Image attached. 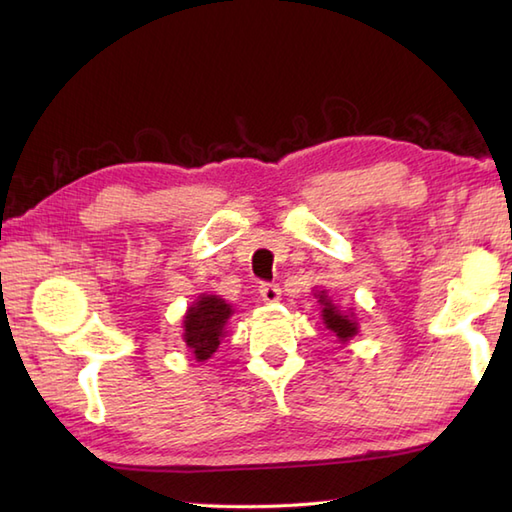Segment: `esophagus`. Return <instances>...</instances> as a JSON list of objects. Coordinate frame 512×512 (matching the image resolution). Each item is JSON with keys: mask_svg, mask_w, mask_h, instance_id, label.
<instances>
[{"mask_svg": "<svg viewBox=\"0 0 512 512\" xmlns=\"http://www.w3.org/2000/svg\"><path fill=\"white\" fill-rule=\"evenodd\" d=\"M259 295L264 303H277L281 299V288L275 284H262L259 286Z\"/></svg>", "mask_w": 512, "mask_h": 512, "instance_id": "1", "label": "esophagus"}]
</instances>
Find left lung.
Masks as SVG:
<instances>
[{"instance_id": "obj_1", "label": "left lung", "mask_w": 512, "mask_h": 512, "mask_svg": "<svg viewBox=\"0 0 512 512\" xmlns=\"http://www.w3.org/2000/svg\"><path fill=\"white\" fill-rule=\"evenodd\" d=\"M314 297H317V303L321 306V319L325 328L339 339L341 345L350 343L358 334V319L354 310H343L341 306H336L332 297H328V290H314Z\"/></svg>"}]
</instances>
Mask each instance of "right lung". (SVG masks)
I'll use <instances>...</instances> for the list:
<instances>
[{"label":"right lung","mask_w":512,"mask_h":512,"mask_svg":"<svg viewBox=\"0 0 512 512\" xmlns=\"http://www.w3.org/2000/svg\"><path fill=\"white\" fill-rule=\"evenodd\" d=\"M233 306L217 295H200L182 317V341L198 363L209 361L226 336Z\"/></svg>","instance_id":"add662e5"}]
</instances>
